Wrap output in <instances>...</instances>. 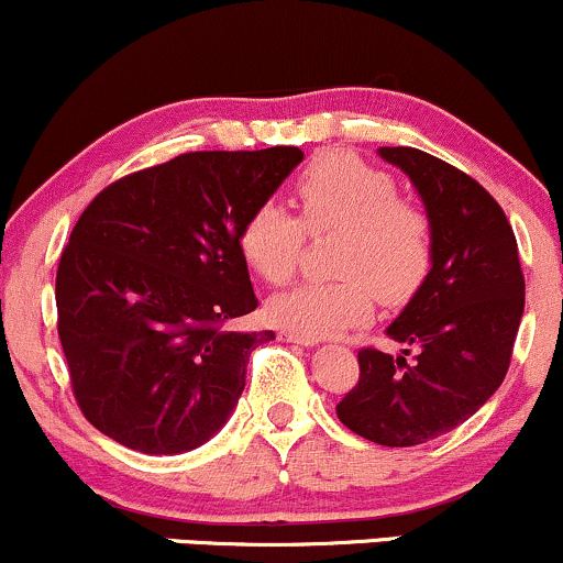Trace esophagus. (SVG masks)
Returning <instances> with one entry per match:
<instances>
[{
	"mask_svg": "<svg viewBox=\"0 0 563 563\" xmlns=\"http://www.w3.org/2000/svg\"><path fill=\"white\" fill-rule=\"evenodd\" d=\"M280 341L286 343H299V346H317V338H307V335H299V333H290V330H280Z\"/></svg>",
	"mask_w": 563,
	"mask_h": 563,
	"instance_id": "esophagus-1",
	"label": "esophagus"
}]
</instances>
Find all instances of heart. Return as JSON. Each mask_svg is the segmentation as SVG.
<instances>
[{
    "mask_svg": "<svg viewBox=\"0 0 563 563\" xmlns=\"http://www.w3.org/2000/svg\"><path fill=\"white\" fill-rule=\"evenodd\" d=\"M303 225L341 228L335 269L343 275L307 280L267 301L277 328L307 338H328L369 320L375 290L383 301L415 294L432 262V233L422 209L398 199L396 180L351 152L311 159L296 180ZM275 201L256 207L243 222V260L267 283L296 273L307 230Z\"/></svg>",
    "mask_w": 563,
    "mask_h": 563,
    "instance_id": "heart-1",
    "label": "heart"
}]
</instances>
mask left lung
<instances>
[{"mask_svg":"<svg viewBox=\"0 0 563 563\" xmlns=\"http://www.w3.org/2000/svg\"><path fill=\"white\" fill-rule=\"evenodd\" d=\"M377 154L417 188L432 262L385 328L401 354L358 351V383L335 411L356 435L406 449L459 428L500 388L525 314V275L509 220L477 180L411 146ZM409 347L415 360L405 358Z\"/></svg>","mask_w":563,"mask_h":563,"instance_id":"left-lung-1","label":"left lung"}]
</instances>
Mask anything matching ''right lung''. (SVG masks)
Here are the masks:
<instances>
[{
    "mask_svg": "<svg viewBox=\"0 0 563 563\" xmlns=\"http://www.w3.org/2000/svg\"><path fill=\"white\" fill-rule=\"evenodd\" d=\"M303 152H191L112 183L73 228L57 267V333L93 428L173 456L225 428L252 351L273 330L228 322L256 309L239 235Z\"/></svg>",
    "mask_w": 563,
    "mask_h": 563,
    "instance_id": "add662e5",
    "label": "right lung"
}]
</instances>
